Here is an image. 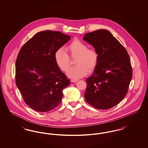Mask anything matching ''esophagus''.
I'll list each match as a JSON object with an SVG mask.
<instances>
[{"label":"esophagus","mask_w":148,"mask_h":148,"mask_svg":"<svg viewBox=\"0 0 148 148\" xmlns=\"http://www.w3.org/2000/svg\"><path fill=\"white\" fill-rule=\"evenodd\" d=\"M71 83H76L77 82V80H75V79H71Z\"/></svg>","instance_id":"34e87169"}]
</instances>
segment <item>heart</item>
<instances>
[{
  "label": "heart",
  "mask_w": 148,
  "mask_h": 148,
  "mask_svg": "<svg viewBox=\"0 0 148 148\" xmlns=\"http://www.w3.org/2000/svg\"><path fill=\"white\" fill-rule=\"evenodd\" d=\"M66 49L72 58L76 57L74 60L75 66L71 68L67 75L71 79H77L84 77L88 71H92L98 62V53L93 49H88V45L79 40H75L68 46ZM55 60L60 69L66 72L70 65V58L62 48L57 50L54 54Z\"/></svg>",
  "instance_id": "b5f03b06"
}]
</instances>
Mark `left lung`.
<instances>
[{
    "label": "left lung",
    "instance_id": "1",
    "mask_svg": "<svg viewBox=\"0 0 148 148\" xmlns=\"http://www.w3.org/2000/svg\"><path fill=\"white\" fill-rule=\"evenodd\" d=\"M99 56L93 74L86 79V101L99 109H109L123 100L132 78V68L127 50L105 29L85 34Z\"/></svg>",
    "mask_w": 148,
    "mask_h": 148
}]
</instances>
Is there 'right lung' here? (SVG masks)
Returning <instances> with one entry per match:
<instances>
[{
    "mask_svg": "<svg viewBox=\"0 0 148 148\" xmlns=\"http://www.w3.org/2000/svg\"><path fill=\"white\" fill-rule=\"evenodd\" d=\"M71 39L60 32L37 33L20 50L15 63V83L24 101L47 112L58 106L70 80L56 65L54 54Z\"/></svg>",
    "mask_w": 148,
    "mask_h": 148,
    "instance_id": "add662e5",
    "label": "right lung"
}]
</instances>
